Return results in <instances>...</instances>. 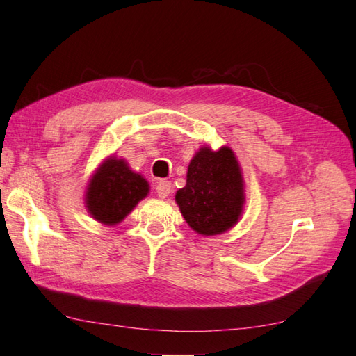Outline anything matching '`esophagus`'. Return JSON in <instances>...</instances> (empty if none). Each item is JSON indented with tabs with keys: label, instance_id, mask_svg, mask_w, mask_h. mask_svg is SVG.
I'll list each match as a JSON object with an SVG mask.
<instances>
[{
	"label": "esophagus",
	"instance_id": "esophagus-1",
	"mask_svg": "<svg viewBox=\"0 0 356 356\" xmlns=\"http://www.w3.org/2000/svg\"><path fill=\"white\" fill-rule=\"evenodd\" d=\"M156 193L161 199L168 197L170 193H171V182H168V180H161V182H157Z\"/></svg>",
	"mask_w": 356,
	"mask_h": 356
}]
</instances>
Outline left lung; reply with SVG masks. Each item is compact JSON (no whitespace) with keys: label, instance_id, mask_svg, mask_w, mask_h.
Instances as JSON below:
<instances>
[{"label":"left lung","instance_id":"left-lung-1","mask_svg":"<svg viewBox=\"0 0 356 356\" xmlns=\"http://www.w3.org/2000/svg\"><path fill=\"white\" fill-rule=\"evenodd\" d=\"M186 223L202 236H216L237 223L243 208V179L232 149L205 147L188 166L186 185L176 193Z\"/></svg>","mask_w":356,"mask_h":356}]
</instances>
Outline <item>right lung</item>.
I'll return each instance as SVG.
<instances>
[{"instance_id": "obj_1", "label": "right lung", "mask_w": 356, "mask_h": 356, "mask_svg": "<svg viewBox=\"0 0 356 356\" xmlns=\"http://www.w3.org/2000/svg\"><path fill=\"white\" fill-rule=\"evenodd\" d=\"M148 182L133 172L122 159L110 157L92 179L87 191V208L96 220L116 225L148 194Z\"/></svg>"}]
</instances>
